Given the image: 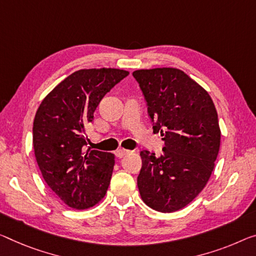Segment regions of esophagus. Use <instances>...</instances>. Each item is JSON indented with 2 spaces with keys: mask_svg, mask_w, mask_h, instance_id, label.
<instances>
[{
  "mask_svg": "<svg viewBox=\"0 0 256 256\" xmlns=\"http://www.w3.org/2000/svg\"><path fill=\"white\" fill-rule=\"evenodd\" d=\"M130 152L129 150H124V148H119V150L116 151V158H122L126 154H128V153Z\"/></svg>",
  "mask_w": 256,
  "mask_h": 256,
  "instance_id": "obj_1",
  "label": "esophagus"
}]
</instances>
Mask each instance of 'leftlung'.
Listing matches in <instances>:
<instances>
[{"mask_svg": "<svg viewBox=\"0 0 256 256\" xmlns=\"http://www.w3.org/2000/svg\"><path fill=\"white\" fill-rule=\"evenodd\" d=\"M153 122L164 136L162 154L142 151L137 186L152 210L172 213L188 205L210 180L221 144L215 105L205 89L178 68L132 72Z\"/></svg>", "mask_w": 256, "mask_h": 256, "instance_id": "1", "label": "left lung"}]
</instances>
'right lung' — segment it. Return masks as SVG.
Listing matches in <instances>:
<instances>
[{"instance_id": "right-lung-1", "label": "right lung", "mask_w": 256, "mask_h": 256, "mask_svg": "<svg viewBox=\"0 0 256 256\" xmlns=\"http://www.w3.org/2000/svg\"><path fill=\"white\" fill-rule=\"evenodd\" d=\"M128 74L118 68L78 70L51 90L35 114L38 168L48 186L74 210L95 206L108 191L114 154L86 151V126L102 98Z\"/></svg>"}]
</instances>
